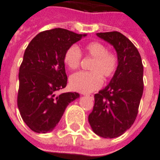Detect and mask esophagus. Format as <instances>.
I'll list each match as a JSON object with an SVG mask.
<instances>
[{"label": "esophagus", "mask_w": 160, "mask_h": 160, "mask_svg": "<svg viewBox=\"0 0 160 160\" xmlns=\"http://www.w3.org/2000/svg\"><path fill=\"white\" fill-rule=\"evenodd\" d=\"M84 95H85V96H87V97L90 98H92V99L93 98V95H92V94H87V93H86V94H84Z\"/></svg>", "instance_id": "34e87169"}]
</instances>
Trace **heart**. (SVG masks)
<instances>
[{"label": "heart", "mask_w": 160, "mask_h": 160, "mask_svg": "<svg viewBox=\"0 0 160 160\" xmlns=\"http://www.w3.org/2000/svg\"><path fill=\"white\" fill-rule=\"evenodd\" d=\"M84 54L92 58L90 72H78L70 77L72 89L80 92H91L97 90L103 84V78L109 80L116 73L118 66V56L107 50V47L100 42H91L83 48ZM64 63L71 70L77 69L81 62V52L76 45L67 49L63 57Z\"/></svg>", "instance_id": "obj_1"}]
</instances>
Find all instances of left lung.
Here are the masks:
<instances>
[{"label":"left lung","instance_id":"1","mask_svg":"<svg viewBox=\"0 0 160 160\" xmlns=\"http://www.w3.org/2000/svg\"><path fill=\"white\" fill-rule=\"evenodd\" d=\"M117 51L118 69L105 88L94 95L88 121L98 136L116 138L133 125L143 93V65L136 47L118 32L97 33Z\"/></svg>","mask_w":160,"mask_h":160}]
</instances>
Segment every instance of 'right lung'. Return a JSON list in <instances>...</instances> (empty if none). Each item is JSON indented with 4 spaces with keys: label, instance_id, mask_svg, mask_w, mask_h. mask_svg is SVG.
Here are the masks:
<instances>
[{
    "label": "right lung",
    "instance_id": "right-lung-1",
    "mask_svg": "<svg viewBox=\"0 0 160 160\" xmlns=\"http://www.w3.org/2000/svg\"><path fill=\"white\" fill-rule=\"evenodd\" d=\"M87 34L62 28L38 33L26 49L19 68L17 104L25 123L34 132L52 131L78 92H57L66 87L64 54Z\"/></svg>",
    "mask_w": 160,
    "mask_h": 160
}]
</instances>
